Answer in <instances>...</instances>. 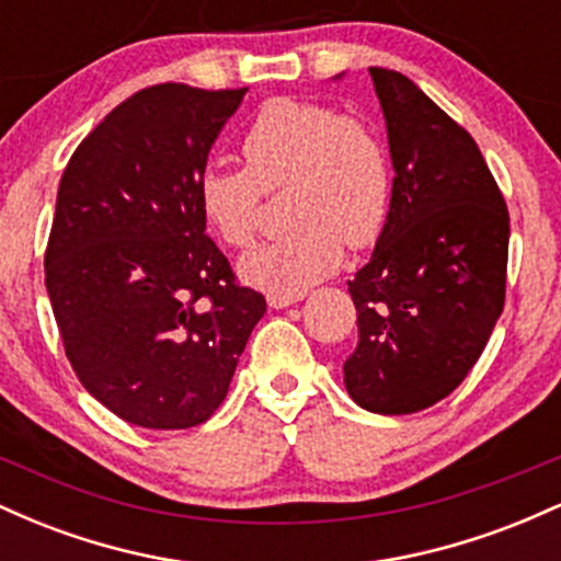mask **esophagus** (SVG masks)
<instances>
[{
    "label": "esophagus",
    "instance_id": "obj_1",
    "mask_svg": "<svg viewBox=\"0 0 561 561\" xmlns=\"http://www.w3.org/2000/svg\"><path fill=\"white\" fill-rule=\"evenodd\" d=\"M306 298L302 293H268V306L272 308H287V306H295V302Z\"/></svg>",
    "mask_w": 561,
    "mask_h": 561
}]
</instances>
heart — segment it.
Instances as JSON below:
<instances>
[{
  "label": "heart",
  "mask_w": 561,
  "mask_h": 561,
  "mask_svg": "<svg viewBox=\"0 0 561 561\" xmlns=\"http://www.w3.org/2000/svg\"><path fill=\"white\" fill-rule=\"evenodd\" d=\"M242 165L210 163L197 176V203L229 248H248L263 197L285 190L293 227L240 263L250 285L302 293L340 266L345 242L369 248L388 227L392 165L388 147L362 121L324 102L276 96L244 128Z\"/></svg>",
  "instance_id": "obj_1"
}]
</instances>
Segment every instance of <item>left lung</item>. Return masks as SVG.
<instances>
[{
	"label": "left lung",
	"mask_w": 561,
	"mask_h": 561,
	"mask_svg": "<svg viewBox=\"0 0 561 561\" xmlns=\"http://www.w3.org/2000/svg\"><path fill=\"white\" fill-rule=\"evenodd\" d=\"M388 124L392 208L347 282L358 345L345 388L375 414H414L461 385L504 311L508 210L467 128L414 81L369 68Z\"/></svg>",
	"instance_id": "8db88e82"
}]
</instances>
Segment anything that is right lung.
I'll list each match as a JSON object with an SVG mask.
<instances>
[{
    "instance_id": "1",
    "label": "right lung",
    "mask_w": 561,
    "mask_h": 561,
    "mask_svg": "<svg viewBox=\"0 0 561 561\" xmlns=\"http://www.w3.org/2000/svg\"><path fill=\"white\" fill-rule=\"evenodd\" d=\"M244 89L156 83L62 171L44 282L76 377L121 420L186 430L227 398L266 298L205 234L197 176Z\"/></svg>"
}]
</instances>
